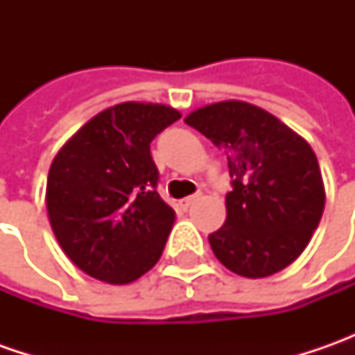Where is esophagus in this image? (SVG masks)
<instances>
[{
	"label": "esophagus",
	"instance_id": "34e87169",
	"mask_svg": "<svg viewBox=\"0 0 355 355\" xmlns=\"http://www.w3.org/2000/svg\"><path fill=\"white\" fill-rule=\"evenodd\" d=\"M201 198H203V193L199 191V193H196V196H189V198L182 199V207H184V209H189V207H191L196 201H199Z\"/></svg>",
	"mask_w": 355,
	"mask_h": 355
}]
</instances>
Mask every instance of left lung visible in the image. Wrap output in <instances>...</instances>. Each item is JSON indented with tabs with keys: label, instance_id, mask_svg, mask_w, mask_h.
<instances>
[{
	"label": "left lung",
	"instance_id": "8db88e82",
	"mask_svg": "<svg viewBox=\"0 0 355 355\" xmlns=\"http://www.w3.org/2000/svg\"><path fill=\"white\" fill-rule=\"evenodd\" d=\"M185 124L227 154L225 225L209 235L215 257L263 279L306 249L324 211V184L310 144L266 110L239 101L203 106Z\"/></svg>",
	"mask_w": 355,
	"mask_h": 355
}]
</instances>
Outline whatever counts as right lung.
<instances>
[{"label":"right lung","mask_w":355,"mask_h":355,"mask_svg":"<svg viewBox=\"0 0 355 355\" xmlns=\"http://www.w3.org/2000/svg\"><path fill=\"white\" fill-rule=\"evenodd\" d=\"M180 118L164 104H116L53 159L49 221L64 254L90 277L126 284L159 261L175 211L157 193L150 144Z\"/></svg>","instance_id":"right-lung-1"}]
</instances>
